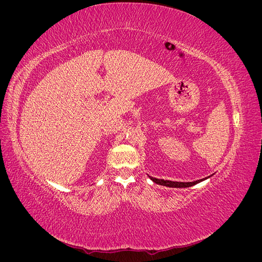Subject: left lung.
I'll return each instance as SVG.
<instances>
[{
  "instance_id": "1",
  "label": "left lung",
  "mask_w": 262,
  "mask_h": 262,
  "mask_svg": "<svg viewBox=\"0 0 262 262\" xmlns=\"http://www.w3.org/2000/svg\"><path fill=\"white\" fill-rule=\"evenodd\" d=\"M149 179L154 181L155 184L157 185H161V186H165V187H169V188H188V187H191V186H194L196 184H199V182L205 180L207 178H203V179H200V180H195V181H192V182H180V181H171V180H164V179H157V178H153L148 176Z\"/></svg>"
}]
</instances>
